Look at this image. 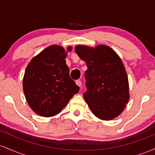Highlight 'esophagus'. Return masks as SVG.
Instances as JSON below:
<instances>
[{"label":"esophagus","mask_w":155,"mask_h":155,"mask_svg":"<svg viewBox=\"0 0 155 155\" xmlns=\"http://www.w3.org/2000/svg\"><path fill=\"white\" fill-rule=\"evenodd\" d=\"M76 85H77V86H79V87L81 86V81H80V80H76Z\"/></svg>","instance_id":"esophagus-1"}]
</instances>
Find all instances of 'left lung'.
Masks as SVG:
<instances>
[{
    "instance_id": "1",
    "label": "left lung",
    "mask_w": 155,
    "mask_h": 155,
    "mask_svg": "<svg viewBox=\"0 0 155 155\" xmlns=\"http://www.w3.org/2000/svg\"><path fill=\"white\" fill-rule=\"evenodd\" d=\"M75 51L86 63L87 92L84 98L93 114L111 120L123 111L130 98L129 83L123 63L106 45H77Z\"/></svg>"
}]
</instances>
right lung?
<instances>
[{"label":"right lung","instance_id":"right-lung-1","mask_svg":"<svg viewBox=\"0 0 155 155\" xmlns=\"http://www.w3.org/2000/svg\"><path fill=\"white\" fill-rule=\"evenodd\" d=\"M72 50L51 45L35 56L28 63L22 85L27 102L35 113L44 117L61 112L79 87L69 76L65 58Z\"/></svg>","mask_w":155,"mask_h":155}]
</instances>
